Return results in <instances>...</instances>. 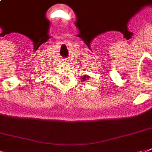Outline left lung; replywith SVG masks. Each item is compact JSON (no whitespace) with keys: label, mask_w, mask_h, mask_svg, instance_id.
Returning <instances> with one entry per match:
<instances>
[{"label":"left lung","mask_w":152,"mask_h":152,"mask_svg":"<svg viewBox=\"0 0 152 152\" xmlns=\"http://www.w3.org/2000/svg\"><path fill=\"white\" fill-rule=\"evenodd\" d=\"M81 78H82V80H83L85 81L86 80H88V76H87V75H84V76H83V77H81Z\"/></svg>","instance_id":"left-lung-1"}]
</instances>
